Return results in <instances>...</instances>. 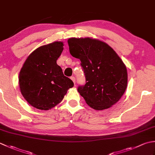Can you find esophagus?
Here are the masks:
<instances>
[{
	"mask_svg": "<svg viewBox=\"0 0 155 155\" xmlns=\"http://www.w3.org/2000/svg\"><path fill=\"white\" fill-rule=\"evenodd\" d=\"M71 79L73 81V83H74V84H75V77H71Z\"/></svg>",
	"mask_w": 155,
	"mask_h": 155,
	"instance_id": "1",
	"label": "esophagus"
}]
</instances>
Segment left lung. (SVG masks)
<instances>
[{
    "label": "left lung",
    "instance_id": "obj_1",
    "mask_svg": "<svg viewBox=\"0 0 155 155\" xmlns=\"http://www.w3.org/2000/svg\"><path fill=\"white\" fill-rule=\"evenodd\" d=\"M69 51L80 59L86 84L78 92L95 110L110 108L120 100L127 87V70L121 58L105 42L91 38H71Z\"/></svg>",
    "mask_w": 155,
    "mask_h": 155
}]
</instances>
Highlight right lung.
Wrapping results in <instances>:
<instances>
[{
  "label": "right lung",
  "instance_id": "1",
  "mask_svg": "<svg viewBox=\"0 0 155 155\" xmlns=\"http://www.w3.org/2000/svg\"><path fill=\"white\" fill-rule=\"evenodd\" d=\"M63 46L62 42L56 41L38 47L28 56L20 71L21 94L37 109L47 110L54 107L74 86L57 64Z\"/></svg>",
  "mask_w": 155,
  "mask_h": 155
}]
</instances>
